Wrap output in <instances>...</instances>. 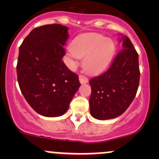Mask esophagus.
Instances as JSON below:
<instances>
[{
	"mask_svg": "<svg viewBox=\"0 0 159 159\" xmlns=\"http://www.w3.org/2000/svg\"><path fill=\"white\" fill-rule=\"evenodd\" d=\"M79 81L81 84H86L88 82V78L84 75H80L79 76Z\"/></svg>",
	"mask_w": 159,
	"mask_h": 159,
	"instance_id": "esophagus-1",
	"label": "esophagus"
}]
</instances>
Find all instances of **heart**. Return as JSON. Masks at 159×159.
<instances>
[{
  "label": "heart",
  "mask_w": 159,
  "mask_h": 159,
  "mask_svg": "<svg viewBox=\"0 0 159 159\" xmlns=\"http://www.w3.org/2000/svg\"><path fill=\"white\" fill-rule=\"evenodd\" d=\"M115 50L116 45L112 39L98 34H89L75 40L68 52L73 59L85 57L84 68L89 73L97 74L110 64Z\"/></svg>",
  "instance_id": "heart-1"
}]
</instances>
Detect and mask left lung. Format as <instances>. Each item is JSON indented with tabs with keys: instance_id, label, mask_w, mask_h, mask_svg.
Instances as JSON below:
<instances>
[{
	"instance_id": "obj_1",
	"label": "left lung",
	"mask_w": 159,
	"mask_h": 159,
	"mask_svg": "<svg viewBox=\"0 0 159 159\" xmlns=\"http://www.w3.org/2000/svg\"><path fill=\"white\" fill-rule=\"evenodd\" d=\"M122 49L110 68L93 78L90 114L97 120L114 119L123 114L135 97L140 81L138 54L129 37L122 36Z\"/></svg>"
}]
</instances>
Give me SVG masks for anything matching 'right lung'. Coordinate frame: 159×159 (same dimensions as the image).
Instances as JSON below:
<instances>
[{
  "mask_svg": "<svg viewBox=\"0 0 159 159\" xmlns=\"http://www.w3.org/2000/svg\"><path fill=\"white\" fill-rule=\"evenodd\" d=\"M68 37L67 27L46 25L32 30L19 47L16 69L20 90L43 116L64 114L81 86L78 75L62 61Z\"/></svg>",
  "mask_w": 159,
  "mask_h": 159,
  "instance_id": "obj_1",
  "label": "right lung"
}]
</instances>
